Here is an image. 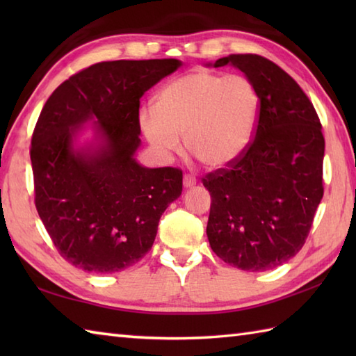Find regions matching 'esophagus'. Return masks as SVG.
Instances as JSON below:
<instances>
[{
	"label": "esophagus",
	"mask_w": 356,
	"mask_h": 356,
	"mask_svg": "<svg viewBox=\"0 0 356 356\" xmlns=\"http://www.w3.org/2000/svg\"><path fill=\"white\" fill-rule=\"evenodd\" d=\"M195 184H197V179H195L193 174H185V176H184V186L185 188H191Z\"/></svg>",
	"instance_id": "1"
}]
</instances>
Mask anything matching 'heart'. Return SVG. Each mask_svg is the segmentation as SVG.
Listing matches in <instances>:
<instances>
[{
    "instance_id": "1",
    "label": "heart",
    "mask_w": 356,
    "mask_h": 356,
    "mask_svg": "<svg viewBox=\"0 0 356 356\" xmlns=\"http://www.w3.org/2000/svg\"><path fill=\"white\" fill-rule=\"evenodd\" d=\"M254 82L195 69L170 81L156 93L153 111L143 110L139 125L159 156L170 159L185 147L208 168H225L246 153L260 116Z\"/></svg>"
}]
</instances>
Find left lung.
I'll use <instances>...</instances> for the list:
<instances>
[{"mask_svg": "<svg viewBox=\"0 0 356 356\" xmlns=\"http://www.w3.org/2000/svg\"><path fill=\"white\" fill-rule=\"evenodd\" d=\"M260 93L255 138L228 168L203 177L211 194L207 236L217 257L261 272L291 260L323 199L324 136L312 102L283 69L260 55H229Z\"/></svg>", "mask_w": 356, "mask_h": 356, "instance_id": "obj_1", "label": "left lung"}]
</instances>
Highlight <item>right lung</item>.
<instances>
[{
  "label": "right lung",
  "instance_id": "right-lung-1",
  "mask_svg": "<svg viewBox=\"0 0 356 356\" xmlns=\"http://www.w3.org/2000/svg\"><path fill=\"white\" fill-rule=\"evenodd\" d=\"M180 65L179 59L97 63L64 81L42 107L30 147L35 205L73 266L95 274L133 266L182 194V170L145 168L134 159L140 97ZM92 118L100 143L74 150L79 127Z\"/></svg>",
  "mask_w": 356,
  "mask_h": 356
}]
</instances>
